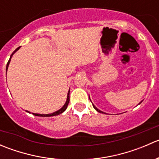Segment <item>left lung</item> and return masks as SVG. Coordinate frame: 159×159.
Here are the masks:
<instances>
[{
    "label": "left lung",
    "mask_w": 159,
    "mask_h": 159,
    "mask_svg": "<svg viewBox=\"0 0 159 159\" xmlns=\"http://www.w3.org/2000/svg\"><path fill=\"white\" fill-rule=\"evenodd\" d=\"M140 103H142V102H140ZM140 103H139V104H140ZM92 105H93V107H94V109H95L96 111H97L100 112V113H104V112L101 111H100V110H98V108H96V107H95V106H94V105H93V104H92Z\"/></svg>",
    "instance_id": "obj_1"
}]
</instances>
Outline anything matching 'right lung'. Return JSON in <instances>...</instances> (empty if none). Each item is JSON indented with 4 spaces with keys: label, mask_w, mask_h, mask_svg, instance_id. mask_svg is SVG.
I'll return each instance as SVG.
<instances>
[{
    "label": "right lung",
    "mask_w": 159,
    "mask_h": 159,
    "mask_svg": "<svg viewBox=\"0 0 159 159\" xmlns=\"http://www.w3.org/2000/svg\"><path fill=\"white\" fill-rule=\"evenodd\" d=\"M19 48H20V47L17 48L16 49L15 51H14V52L12 53V54H11L10 59H9L8 62H7V67H6V70H7V68H8L9 63H10V61H11V57H12V55H13V54H14V53H15L16 51H17V50H18ZM69 92H70V91H68V98H67L66 103L65 104V105H64V106L62 107V108H61L60 110L54 112V113H52V114H48V115H41V114H34V113H33V115H36V116H41V117H51V116H54V115H60V114L63 113V112L65 111V110H66L67 107H68V103H69V101H70V98H69ZM28 112H29V111H28ZM29 113H30V112H29Z\"/></svg>",
    "instance_id": "1"
}]
</instances>
